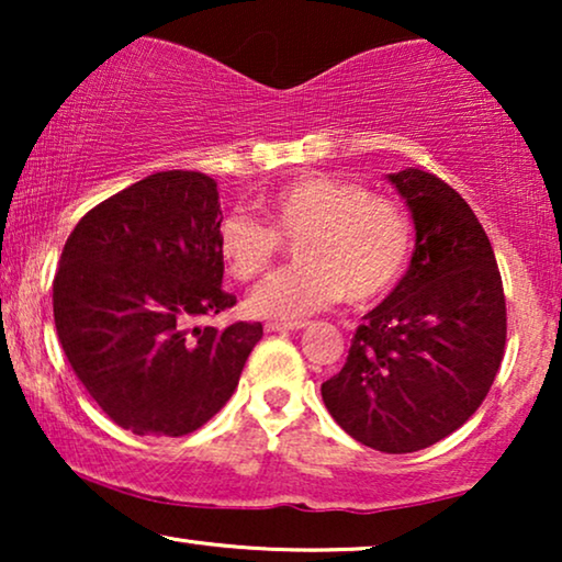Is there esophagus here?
Wrapping results in <instances>:
<instances>
[{"label": "esophagus", "mask_w": 562, "mask_h": 562, "mask_svg": "<svg viewBox=\"0 0 562 562\" xmlns=\"http://www.w3.org/2000/svg\"><path fill=\"white\" fill-rule=\"evenodd\" d=\"M302 327H306V322H266V333H289Z\"/></svg>", "instance_id": "34e87169"}]
</instances>
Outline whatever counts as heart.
I'll return each mask as SVG.
<instances>
[{"label":"heart","mask_w":562,"mask_h":562,"mask_svg":"<svg viewBox=\"0 0 562 562\" xmlns=\"http://www.w3.org/2000/svg\"><path fill=\"white\" fill-rule=\"evenodd\" d=\"M263 222L233 212L217 227V252L227 273L252 281L296 240L299 263L250 294V312L302 319L340 302L371 304L389 294L409 266L414 222L396 199L333 173H306L260 199Z\"/></svg>","instance_id":"b5f03b06"}]
</instances>
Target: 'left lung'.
<instances>
[{
	"instance_id": "1",
	"label": "left lung",
	"mask_w": 562,
	"mask_h": 562,
	"mask_svg": "<svg viewBox=\"0 0 562 562\" xmlns=\"http://www.w3.org/2000/svg\"><path fill=\"white\" fill-rule=\"evenodd\" d=\"M389 181L417 227L409 271L360 322L322 398L360 445L398 456L456 432L486 398L504 358L506 299L465 199L419 168Z\"/></svg>"
}]
</instances>
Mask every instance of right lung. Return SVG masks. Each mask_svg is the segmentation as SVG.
Listing matches in <instances>:
<instances>
[{
	"mask_svg": "<svg viewBox=\"0 0 562 562\" xmlns=\"http://www.w3.org/2000/svg\"><path fill=\"white\" fill-rule=\"evenodd\" d=\"M217 181L160 171L89 210L53 279L58 340L89 396L135 435L181 437L240 381L260 322L194 325L227 312Z\"/></svg>",
	"mask_w": 562,
	"mask_h": 562,
	"instance_id": "obj_1",
	"label": "right lung"
}]
</instances>
